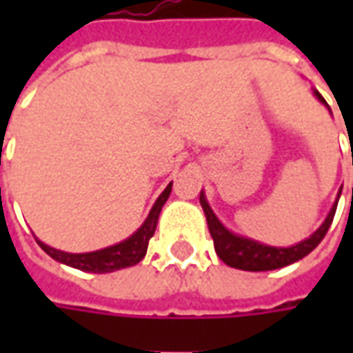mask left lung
I'll return each mask as SVG.
<instances>
[{
	"label": "left lung",
	"mask_w": 353,
	"mask_h": 353,
	"mask_svg": "<svg viewBox=\"0 0 353 353\" xmlns=\"http://www.w3.org/2000/svg\"><path fill=\"white\" fill-rule=\"evenodd\" d=\"M312 94L316 96V100L322 102L328 110L330 105L326 103V100L320 96L319 90H312ZM342 192V190H340ZM340 198V194H338ZM200 204H202V210L206 214V222H208V230H210V236L214 239V250L218 253V257L224 261L225 265L234 267V269H241V271H273V269H281V267H287V265L294 263L299 259L306 257L310 251L319 245L320 241L324 239L328 228L332 224L334 214H336V206H338V200L334 202V206L328 212L326 220L322 222L319 230L314 234L294 243L291 248H275V245H267L261 241H255L251 237H243L239 234H234L225 228L218 216L212 212L210 204L206 200V194L200 192Z\"/></svg>",
	"instance_id": "obj_1"
}]
</instances>
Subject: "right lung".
<instances>
[{
  "label": "right lung",
  "instance_id": "right-lung-1",
  "mask_svg": "<svg viewBox=\"0 0 353 353\" xmlns=\"http://www.w3.org/2000/svg\"><path fill=\"white\" fill-rule=\"evenodd\" d=\"M170 186H172V183L161 192V196L157 198L153 208L149 212V216L145 218L141 228L137 232H133L128 239L116 243V245H110V248H103V250L98 251H88V253H66V251L50 248L47 243H43L41 239H37V243L54 261L80 269V271H86V273H112V271H117V269H125V267H131V265H137L145 257L149 239L155 234L159 214H161L167 198H169Z\"/></svg>",
  "mask_w": 353,
  "mask_h": 353
}]
</instances>
